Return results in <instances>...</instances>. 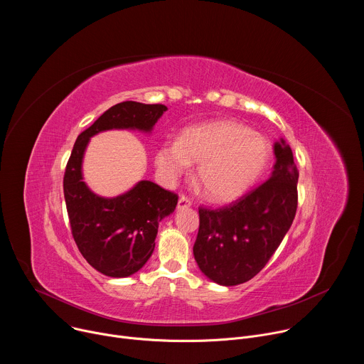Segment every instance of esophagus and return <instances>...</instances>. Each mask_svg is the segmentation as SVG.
Instances as JSON below:
<instances>
[{
	"label": "esophagus",
	"mask_w": 364,
	"mask_h": 364,
	"mask_svg": "<svg viewBox=\"0 0 364 364\" xmlns=\"http://www.w3.org/2000/svg\"><path fill=\"white\" fill-rule=\"evenodd\" d=\"M193 204V201L188 198V197H186V196H181L180 198H178V203H177V209H187V207H190Z\"/></svg>",
	"instance_id": "34e87169"
}]
</instances>
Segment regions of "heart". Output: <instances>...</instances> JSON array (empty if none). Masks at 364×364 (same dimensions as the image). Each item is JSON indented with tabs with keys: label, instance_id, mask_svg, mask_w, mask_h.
<instances>
[{
	"label": "heart",
	"instance_id": "obj_1",
	"mask_svg": "<svg viewBox=\"0 0 364 364\" xmlns=\"http://www.w3.org/2000/svg\"><path fill=\"white\" fill-rule=\"evenodd\" d=\"M271 159L269 141L235 121H216L186 129L178 141L161 144L155 163L167 183L198 164L197 180L205 196L228 203L245 194L261 177Z\"/></svg>",
	"mask_w": 364,
	"mask_h": 364
}]
</instances>
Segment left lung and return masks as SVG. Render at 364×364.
Instances as JSON below:
<instances>
[{
	"label": "left lung",
	"instance_id": "1",
	"mask_svg": "<svg viewBox=\"0 0 364 364\" xmlns=\"http://www.w3.org/2000/svg\"><path fill=\"white\" fill-rule=\"evenodd\" d=\"M274 151L277 163L268 181L219 209L198 207L194 259L220 285H239L261 272L294 222L298 168L284 139Z\"/></svg>",
	"mask_w": 364,
	"mask_h": 364
}]
</instances>
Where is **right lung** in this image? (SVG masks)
Masks as SVG:
<instances>
[{
	"label": "right lung",
	"mask_w": 364,
	"mask_h": 364,
	"mask_svg": "<svg viewBox=\"0 0 364 364\" xmlns=\"http://www.w3.org/2000/svg\"><path fill=\"white\" fill-rule=\"evenodd\" d=\"M166 111L167 107L161 103H117L85 129L73 145L63 177L72 235L87 264L107 277L125 278L145 265L154 252L159 225L174 212L178 196L142 180L118 197H99L83 181V152L89 138L100 131L149 132Z\"/></svg>",
	"instance_id": "right-lung-1"
}]
</instances>
